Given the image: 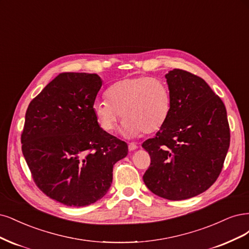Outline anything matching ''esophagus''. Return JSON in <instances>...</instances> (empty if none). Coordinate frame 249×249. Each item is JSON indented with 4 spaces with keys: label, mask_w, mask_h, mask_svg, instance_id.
<instances>
[{
    "label": "esophagus",
    "mask_w": 249,
    "mask_h": 249,
    "mask_svg": "<svg viewBox=\"0 0 249 249\" xmlns=\"http://www.w3.org/2000/svg\"><path fill=\"white\" fill-rule=\"evenodd\" d=\"M138 148H139L138 145H136V143H133V142H130L129 145H128V149H129V151H134Z\"/></svg>",
    "instance_id": "34e87169"
}]
</instances>
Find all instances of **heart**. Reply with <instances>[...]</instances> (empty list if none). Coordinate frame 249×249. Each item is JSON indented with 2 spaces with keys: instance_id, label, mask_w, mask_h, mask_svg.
<instances>
[{
  "instance_id": "b5f03b06",
  "label": "heart",
  "mask_w": 249,
  "mask_h": 249,
  "mask_svg": "<svg viewBox=\"0 0 249 249\" xmlns=\"http://www.w3.org/2000/svg\"><path fill=\"white\" fill-rule=\"evenodd\" d=\"M107 97L93 107L97 123L107 132L115 129L122 113L125 118L123 129L130 135L160 130L171 115L172 96L168 87L152 76L120 79L108 88Z\"/></svg>"
}]
</instances>
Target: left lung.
<instances>
[{
	"label": "left lung",
	"instance_id": "left-lung-1",
	"mask_svg": "<svg viewBox=\"0 0 249 249\" xmlns=\"http://www.w3.org/2000/svg\"><path fill=\"white\" fill-rule=\"evenodd\" d=\"M171 115L154 138L142 142L151 163L142 179L158 196L194 197L217 180L230 147L227 109L202 77L182 69L165 75Z\"/></svg>",
	"mask_w": 249,
	"mask_h": 249
}]
</instances>
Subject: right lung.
<instances>
[{"instance_id": "right-lung-1", "label": "right lung", "mask_w": 249, "mask_h": 249, "mask_svg": "<svg viewBox=\"0 0 249 249\" xmlns=\"http://www.w3.org/2000/svg\"><path fill=\"white\" fill-rule=\"evenodd\" d=\"M101 86L96 73L63 72L27 109L21 150L32 178L44 195L66 206H88L106 196L114 164L128 154L127 143L95 118Z\"/></svg>"}]
</instances>
